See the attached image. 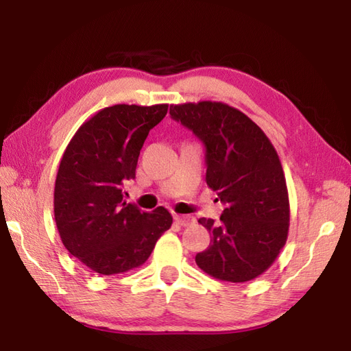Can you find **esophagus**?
Here are the masks:
<instances>
[{"label": "esophagus", "instance_id": "esophagus-1", "mask_svg": "<svg viewBox=\"0 0 351 351\" xmlns=\"http://www.w3.org/2000/svg\"><path fill=\"white\" fill-rule=\"evenodd\" d=\"M173 219H175V221L178 223V225H181V226H190L191 223H195V219H193V217H189V215H180V214H175V215H173Z\"/></svg>", "mask_w": 351, "mask_h": 351}]
</instances>
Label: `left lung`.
I'll use <instances>...</instances> for the list:
<instances>
[{
	"instance_id": "left-lung-1",
	"label": "left lung",
	"mask_w": 351,
	"mask_h": 351,
	"mask_svg": "<svg viewBox=\"0 0 351 351\" xmlns=\"http://www.w3.org/2000/svg\"><path fill=\"white\" fill-rule=\"evenodd\" d=\"M170 116L205 146L206 184L226 205L196 264L215 279L247 282L263 274L287 243L289 200L278 152L259 126L221 102L170 106Z\"/></svg>"
}]
</instances>
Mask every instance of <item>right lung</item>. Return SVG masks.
I'll use <instances>...</instances> for the list:
<instances>
[{
    "instance_id": "right-lung-1",
    "label": "right lung",
    "mask_w": 351,
    "mask_h": 351,
    "mask_svg": "<svg viewBox=\"0 0 351 351\" xmlns=\"http://www.w3.org/2000/svg\"><path fill=\"white\" fill-rule=\"evenodd\" d=\"M167 107L104 108L80 126L63 154L54 189L56 225L64 247L95 273L111 276L145 264L171 226L166 208L145 213L126 204L122 191L136 178L140 149Z\"/></svg>"
}]
</instances>
